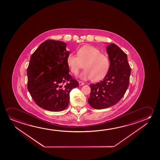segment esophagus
<instances>
[{
    "instance_id": "34e87169",
    "label": "esophagus",
    "mask_w": 160,
    "mask_h": 160,
    "mask_svg": "<svg viewBox=\"0 0 160 160\" xmlns=\"http://www.w3.org/2000/svg\"><path fill=\"white\" fill-rule=\"evenodd\" d=\"M79 84L80 86H81V85H84V84H84V82H83L82 81H79Z\"/></svg>"
}]
</instances>
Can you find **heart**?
Here are the masks:
<instances>
[{
	"instance_id": "b5f03b06",
	"label": "heart",
	"mask_w": 160,
	"mask_h": 160,
	"mask_svg": "<svg viewBox=\"0 0 160 160\" xmlns=\"http://www.w3.org/2000/svg\"><path fill=\"white\" fill-rule=\"evenodd\" d=\"M67 63L70 70L76 75L84 64L85 70L79 75L82 80L92 79L98 81L108 73L110 61L108 57L95 47L84 45L77 51V56L70 53L67 57Z\"/></svg>"
}]
</instances>
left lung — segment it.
<instances>
[{"label":"left lung","instance_id":"left-lung-1","mask_svg":"<svg viewBox=\"0 0 160 160\" xmlns=\"http://www.w3.org/2000/svg\"><path fill=\"white\" fill-rule=\"evenodd\" d=\"M110 61L108 73L103 80L90 85L91 93L89 105L95 109H103L115 105L125 95L128 89L130 67L127 55L115 44L106 47Z\"/></svg>","mask_w":160,"mask_h":160}]
</instances>
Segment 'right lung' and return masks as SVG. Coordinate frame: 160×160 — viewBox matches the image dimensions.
I'll use <instances>...</instances> for the list:
<instances>
[{"instance_id":"right-lung-1","label":"right lung","mask_w":160,"mask_h":160,"mask_svg":"<svg viewBox=\"0 0 160 160\" xmlns=\"http://www.w3.org/2000/svg\"><path fill=\"white\" fill-rule=\"evenodd\" d=\"M63 42L48 40L30 57L28 68V89L38 106L59 112L67 108L70 92L78 82L69 74L67 63L70 52Z\"/></svg>"}]
</instances>
